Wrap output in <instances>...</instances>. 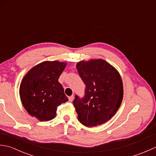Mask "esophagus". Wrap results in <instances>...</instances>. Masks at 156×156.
<instances>
[{
	"mask_svg": "<svg viewBox=\"0 0 156 156\" xmlns=\"http://www.w3.org/2000/svg\"><path fill=\"white\" fill-rule=\"evenodd\" d=\"M74 95L70 96V97H69V102H72L73 100H74Z\"/></svg>",
	"mask_w": 156,
	"mask_h": 156,
	"instance_id": "esophagus-1",
	"label": "esophagus"
}]
</instances>
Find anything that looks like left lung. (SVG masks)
<instances>
[{"instance_id":"left-lung-1","label":"left lung","mask_w":156,"mask_h":156,"mask_svg":"<svg viewBox=\"0 0 156 156\" xmlns=\"http://www.w3.org/2000/svg\"><path fill=\"white\" fill-rule=\"evenodd\" d=\"M86 85L84 95L73 101L82 124L93 127L107 122L117 112L123 97L122 82L117 69L102 59L81 61L76 65Z\"/></svg>"}]
</instances>
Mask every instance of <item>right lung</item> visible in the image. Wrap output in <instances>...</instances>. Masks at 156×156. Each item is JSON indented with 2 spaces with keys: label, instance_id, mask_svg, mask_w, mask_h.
I'll list each match as a JSON object with an SVG mask.
<instances>
[{
  "label": "right lung",
  "instance_id": "obj_1",
  "mask_svg": "<svg viewBox=\"0 0 156 156\" xmlns=\"http://www.w3.org/2000/svg\"><path fill=\"white\" fill-rule=\"evenodd\" d=\"M66 63L44 62L29 70L19 89L23 107L29 115L39 121L55 118L58 106L68 101L58 82Z\"/></svg>",
  "mask_w": 156,
  "mask_h": 156
}]
</instances>
